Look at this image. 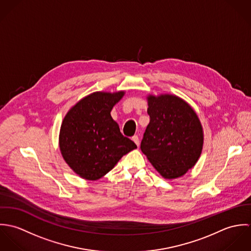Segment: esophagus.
<instances>
[{
	"instance_id": "obj_1",
	"label": "esophagus",
	"mask_w": 251,
	"mask_h": 251,
	"mask_svg": "<svg viewBox=\"0 0 251 251\" xmlns=\"http://www.w3.org/2000/svg\"><path fill=\"white\" fill-rule=\"evenodd\" d=\"M132 140L134 141V143L136 144L137 146H139V137H138V135H134V136H132Z\"/></svg>"
}]
</instances>
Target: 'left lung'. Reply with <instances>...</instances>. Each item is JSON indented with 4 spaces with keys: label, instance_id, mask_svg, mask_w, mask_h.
Returning a JSON list of instances; mask_svg holds the SVG:
<instances>
[{
    "label": "left lung",
    "instance_id": "8db88e82",
    "mask_svg": "<svg viewBox=\"0 0 251 251\" xmlns=\"http://www.w3.org/2000/svg\"><path fill=\"white\" fill-rule=\"evenodd\" d=\"M150 123L141 151L165 179L184 175L197 162L203 147L200 121L185 101L162 95L148 98Z\"/></svg>",
    "mask_w": 251,
    "mask_h": 251
}]
</instances>
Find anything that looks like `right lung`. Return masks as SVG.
I'll return each instance as SVG.
<instances>
[{"mask_svg": "<svg viewBox=\"0 0 251 251\" xmlns=\"http://www.w3.org/2000/svg\"><path fill=\"white\" fill-rule=\"evenodd\" d=\"M124 92L94 93L66 115L60 132L61 152L72 170L86 179H99L127 152L137 148L124 136L110 112Z\"/></svg>", "mask_w": 251, "mask_h": 251, "instance_id": "add662e5", "label": "right lung"}]
</instances>
